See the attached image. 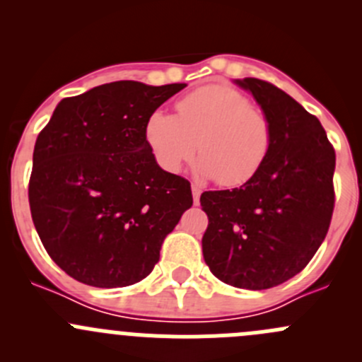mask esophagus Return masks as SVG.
<instances>
[{
    "label": "esophagus",
    "instance_id": "1",
    "mask_svg": "<svg viewBox=\"0 0 362 362\" xmlns=\"http://www.w3.org/2000/svg\"><path fill=\"white\" fill-rule=\"evenodd\" d=\"M192 199H194V203H199V196H202V187H199L198 184H192Z\"/></svg>",
    "mask_w": 362,
    "mask_h": 362
}]
</instances>
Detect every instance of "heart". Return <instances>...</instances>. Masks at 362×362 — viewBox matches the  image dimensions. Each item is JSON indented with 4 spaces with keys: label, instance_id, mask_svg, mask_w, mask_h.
I'll use <instances>...</instances> for the list:
<instances>
[{
    "label": "heart",
    "instance_id": "1",
    "mask_svg": "<svg viewBox=\"0 0 362 362\" xmlns=\"http://www.w3.org/2000/svg\"><path fill=\"white\" fill-rule=\"evenodd\" d=\"M145 140L158 164L178 171L202 154L198 168L224 187L247 184L261 171L273 144L272 122L243 93L229 86H204L177 103V115L156 110Z\"/></svg>",
    "mask_w": 362,
    "mask_h": 362
}]
</instances>
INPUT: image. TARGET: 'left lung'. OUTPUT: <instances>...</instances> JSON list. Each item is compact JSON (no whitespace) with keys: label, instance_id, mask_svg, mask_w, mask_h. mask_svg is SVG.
<instances>
[{"label":"left lung","instance_id":"8db88e82","mask_svg":"<svg viewBox=\"0 0 362 362\" xmlns=\"http://www.w3.org/2000/svg\"><path fill=\"white\" fill-rule=\"evenodd\" d=\"M236 83L261 105L273 144L264 166L242 187L202 194L203 257L224 284L261 291L298 275L326 238L337 156L319 119L289 94L266 80Z\"/></svg>","mask_w":362,"mask_h":362}]
</instances>
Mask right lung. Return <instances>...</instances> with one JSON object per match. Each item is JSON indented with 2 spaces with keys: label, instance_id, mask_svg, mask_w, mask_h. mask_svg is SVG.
I'll return each instance as SVG.
<instances>
[{
  "label": "right lung",
  "instance_id": "right-lung-1",
  "mask_svg": "<svg viewBox=\"0 0 362 362\" xmlns=\"http://www.w3.org/2000/svg\"><path fill=\"white\" fill-rule=\"evenodd\" d=\"M185 83L120 80L64 98L40 131L29 208L52 261L93 287H126L154 269L192 206L191 184L160 170L145 124Z\"/></svg>",
  "mask_w": 362,
  "mask_h": 362
}]
</instances>
